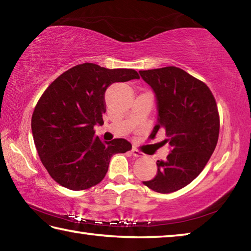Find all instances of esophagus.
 Instances as JSON below:
<instances>
[{
    "label": "esophagus",
    "instance_id": "1",
    "mask_svg": "<svg viewBox=\"0 0 251 251\" xmlns=\"http://www.w3.org/2000/svg\"><path fill=\"white\" fill-rule=\"evenodd\" d=\"M131 154H133L135 157H144V156H145L142 151L136 150V148H133V150H131Z\"/></svg>",
    "mask_w": 251,
    "mask_h": 251
}]
</instances>
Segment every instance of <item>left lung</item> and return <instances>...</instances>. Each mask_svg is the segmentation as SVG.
I'll list each match as a JSON object with an SVG mask.
<instances>
[{
    "label": "left lung",
    "mask_w": 251,
    "mask_h": 251,
    "mask_svg": "<svg viewBox=\"0 0 251 251\" xmlns=\"http://www.w3.org/2000/svg\"><path fill=\"white\" fill-rule=\"evenodd\" d=\"M155 93L157 124L151 131H166L172 151L157 160V174L143 181L148 188L169 194L190 184L205 168L219 136V114L207 85L175 66L139 71Z\"/></svg>",
    "instance_id": "1"
}]
</instances>
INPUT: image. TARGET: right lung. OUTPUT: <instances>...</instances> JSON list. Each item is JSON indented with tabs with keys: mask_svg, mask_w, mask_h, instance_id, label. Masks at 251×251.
<instances>
[{
	"mask_svg": "<svg viewBox=\"0 0 251 251\" xmlns=\"http://www.w3.org/2000/svg\"><path fill=\"white\" fill-rule=\"evenodd\" d=\"M139 78L129 69L108 70L84 63L66 71L46 88L32 115L37 154L50 176L72 190L103 180L110 157L131 150L124 138L103 142L95 125H103L105 92L110 84Z\"/></svg>",
	"mask_w": 251,
	"mask_h": 251,
	"instance_id": "obj_1",
	"label": "right lung"
}]
</instances>
